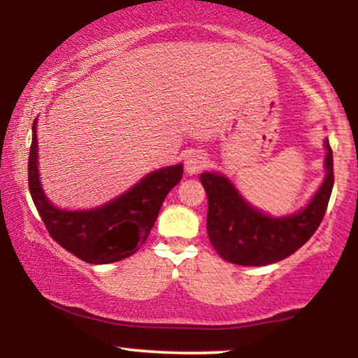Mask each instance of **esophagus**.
Returning a JSON list of instances; mask_svg holds the SVG:
<instances>
[{
  "mask_svg": "<svg viewBox=\"0 0 358 358\" xmlns=\"http://www.w3.org/2000/svg\"><path fill=\"white\" fill-rule=\"evenodd\" d=\"M205 165H207V155H205L203 151H190V153L187 155V158H185V170L190 175L202 171Z\"/></svg>",
  "mask_w": 358,
  "mask_h": 358,
  "instance_id": "esophagus-1",
  "label": "esophagus"
}]
</instances>
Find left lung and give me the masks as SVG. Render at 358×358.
<instances>
[{
	"instance_id": "8db88e82",
	"label": "left lung",
	"mask_w": 358,
	"mask_h": 358,
	"mask_svg": "<svg viewBox=\"0 0 358 358\" xmlns=\"http://www.w3.org/2000/svg\"><path fill=\"white\" fill-rule=\"evenodd\" d=\"M324 146L323 185L305 210L282 219H273L245 203L225 176L200 175L208 199V239L222 259L239 266H266L282 261L306 244L322 224L334 188V153L328 139Z\"/></svg>"
}]
</instances>
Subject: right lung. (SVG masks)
<instances>
[{
    "label": "right lung",
    "instance_id": "1",
    "mask_svg": "<svg viewBox=\"0 0 358 358\" xmlns=\"http://www.w3.org/2000/svg\"><path fill=\"white\" fill-rule=\"evenodd\" d=\"M36 122H34L28 188L45 227L57 244L89 264H108L133 256L145 244L168 192L178 185L183 166L150 173L124 195L94 210L67 212L48 202L36 168Z\"/></svg>",
    "mask_w": 358,
    "mask_h": 358
}]
</instances>
